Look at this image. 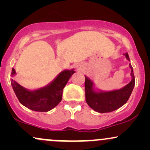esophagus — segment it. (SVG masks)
Returning <instances> with one entry per match:
<instances>
[{
  "label": "esophagus",
  "mask_w": 150,
  "mask_h": 150,
  "mask_svg": "<svg viewBox=\"0 0 150 150\" xmlns=\"http://www.w3.org/2000/svg\"><path fill=\"white\" fill-rule=\"evenodd\" d=\"M77 70H81V68H79V67H77Z\"/></svg>",
  "instance_id": "esophagus-1"
}]
</instances>
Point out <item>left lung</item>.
Instances as JSON below:
<instances>
[{"instance_id":"8db88e82","label":"left lung","mask_w":150,"mask_h":150,"mask_svg":"<svg viewBox=\"0 0 150 150\" xmlns=\"http://www.w3.org/2000/svg\"><path fill=\"white\" fill-rule=\"evenodd\" d=\"M124 56L128 61L130 58L128 53ZM131 69L132 80L123 88L113 91H102L94 88V84L88 77H85V88L86 102L89 107L99 113H108L118 109L123 106L128 100L135 86V76L133 68L131 64H129Z\"/></svg>"}]
</instances>
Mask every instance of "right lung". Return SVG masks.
Returning <instances> with one entry per match:
<instances>
[{
    "label": "right lung",
    "mask_w": 150,
    "mask_h": 150,
    "mask_svg": "<svg viewBox=\"0 0 150 150\" xmlns=\"http://www.w3.org/2000/svg\"><path fill=\"white\" fill-rule=\"evenodd\" d=\"M75 73L74 69L63 70L47 85L34 90L25 88L13 78L10 81L15 95L23 106L34 111L47 112L61 102L63 88ZM15 75L13 68L11 76Z\"/></svg>",
    "instance_id": "right-lung-1"
}]
</instances>
